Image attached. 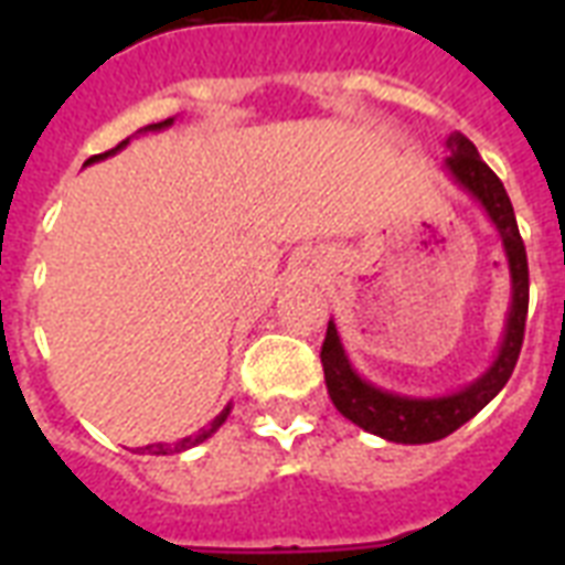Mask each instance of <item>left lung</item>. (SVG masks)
I'll return each mask as SVG.
<instances>
[{"instance_id": "1", "label": "left lung", "mask_w": 565, "mask_h": 565, "mask_svg": "<svg viewBox=\"0 0 565 565\" xmlns=\"http://www.w3.org/2000/svg\"><path fill=\"white\" fill-rule=\"evenodd\" d=\"M446 149L451 152L446 158L448 175L481 202L495 231L501 234L504 255H508L513 301H510L499 358L478 381L457 390V393L439 395V398H413V395L390 393V390H381V386L363 381L345 358L334 322H328L326 343L319 352L322 370H326L328 395H331L337 411L343 413L345 419H352L354 425H361L363 430L390 439V443H404V446L437 443V439L455 434L460 425L472 419L475 413H481L501 393V386L510 381V375L516 370L519 352H522V340H525L527 255L508 190L499 181V175L481 161V154L466 135H460V131L448 135Z\"/></svg>"}]
</instances>
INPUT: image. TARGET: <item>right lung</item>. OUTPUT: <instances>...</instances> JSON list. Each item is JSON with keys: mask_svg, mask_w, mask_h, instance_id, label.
<instances>
[{"mask_svg": "<svg viewBox=\"0 0 565 565\" xmlns=\"http://www.w3.org/2000/svg\"><path fill=\"white\" fill-rule=\"evenodd\" d=\"M170 126H172V117H170V119H163V122H152V126L140 128V131H161V128H170ZM126 143H128V140H122V143L114 146L110 152L93 154V158H90V161H87V163L102 161V158H108V154H117L119 149H122V146H126ZM228 413H231V404H228V407H225V411L220 413V416H216V419L211 422V425H204V428H199V430H195V434H190V437L179 439V443H154V446H146V451H149V455H181V451H188V448L199 446V443H204V439H207V437H213V434L220 430L222 422L228 419Z\"/></svg>", "mask_w": 565, "mask_h": 565, "instance_id": "right-lung-1", "label": "right lung"}]
</instances>
